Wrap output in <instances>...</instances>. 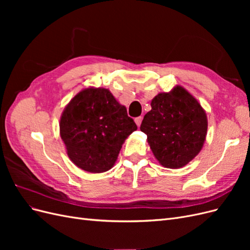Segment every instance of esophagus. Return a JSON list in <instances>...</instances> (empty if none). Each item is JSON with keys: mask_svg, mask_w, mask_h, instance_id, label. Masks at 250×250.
<instances>
[{"mask_svg": "<svg viewBox=\"0 0 250 250\" xmlns=\"http://www.w3.org/2000/svg\"><path fill=\"white\" fill-rule=\"evenodd\" d=\"M142 117H138V118H135L134 119V122H135V124H137L138 126H140L141 125V123H142Z\"/></svg>", "mask_w": 250, "mask_h": 250, "instance_id": "obj_1", "label": "esophagus"}]
</instances>
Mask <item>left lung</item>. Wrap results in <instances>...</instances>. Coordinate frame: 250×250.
I'll use <instances>...</instances> for the list:
<instances>
[{
    "label": "left lung",
    "mask_w": 250,
    "mask_h": 250,
    "mask_svg": "<svg viewBox=\"0 0 250 250\" xmlns=\"http://www.w3.org/2000/svg\"><path fill=\"white\" fill-rule=\"evenodd\" d=\"M151 150L166 168L184 167L199 153L206 141L208 119L201 105L181 87L158 94L141 124Z\"/></svg>",
    "instance_id": "1"
}]
</instances>
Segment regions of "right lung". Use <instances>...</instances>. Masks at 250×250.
<instances>
[{"instance_id": "add662e5", "label": "right lung", "mask_w": 250, "mask_h": 250, "mask_svg": "<svg viewBox=\"0 0 250 250\" xmlns=\"http://www.w3.org/2000/svg\"><path fill=\"white\" fill-rule=\"evenodd\" d=\"M59 127L71 161L90 173L108 171L126 138L138 128L106 88H85L75 96Z\"/></svg>"}]
</instances>
